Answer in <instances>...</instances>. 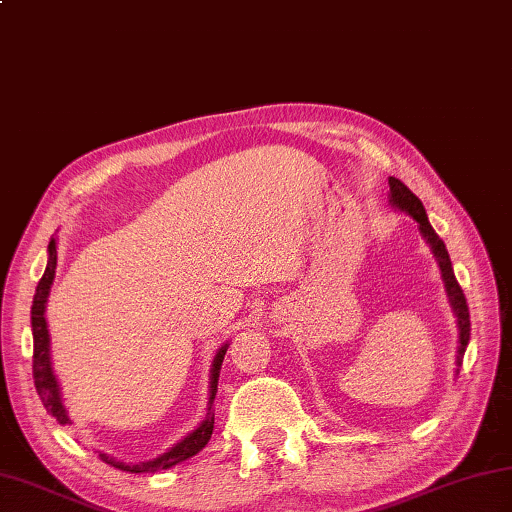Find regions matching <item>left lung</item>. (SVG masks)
<instances>
[{
	"label": "left lung",
	"mask_w": 512,
	"mask_h": 512,
	"mask_svg": "<svg viewBox=\"0 0 512 512\" xmlns=\"http://www.w3.org/2000/svg\"><path fill=\"white\" fill-rule=\"evenodd\" d=\"M389 202L394 204L396 209L409 213L413 220L418 222L422 237L427 239V244L431 246L433 257L438 259L444 288H447V295H449V303H451V308L455 312V317H458V328H460L458 367H462L466 345H469V339H471V314H469V306H466L464 292L458 284V279H455L451 259H449V250H447V246H444L442 239L438 237V233L433 231V226L429 224V217H427V211H424L422 202L398 178H389ZM458 372H460V369H458Z\"/></svg>",
	"instance_id": "left-lung-1"
}]
</instances>
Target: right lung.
<instances>
[{"mask_svg": "<svg viewBox=\"0 0 512 512\" xmlns=\"http://www.w3.org/2000/svg\"><path fill=\"white\" fill-rule=\"evenodd\" d=\"M54 270H57V239H50L48 244V266L46 273L39 279L37 284V292L35 299H32V341H35V352H32V378H35V387L37 394L43 402V407L48 409V413H52L54 418L59 420V424H72V420L68 418V411L63 407V398H61V387L57 383V376L52 372V361H50V334H48V323H46V303H48V295H50V286L54 279ZM226 347H220L217 350L215 358H213V367H211V391H209V413L202 420V424L195 431H191L187 438L180 440L176 447H171L167 453L158 455V458L149 460V462H138V464H123L116 462L110 455L101 453L99 458L103 462H107L114 469L121 471H129V473H156L162 469H171L184 460L193 458L195 453H200L206 442L211 440L213 433V424H215V416H213V402H215V394H217V378H220V369H222V361L226 354Z\"/></svg>", "mask_w": 512, "mask_h": 512, "instance_id": "right-lung-1", "label": "right lung"}]
</instances>
